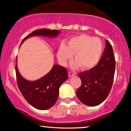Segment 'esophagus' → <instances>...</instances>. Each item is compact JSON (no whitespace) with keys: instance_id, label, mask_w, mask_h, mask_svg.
<instances>
[{"instance_id":"esophagus-1","label":"esophagus","mask_w":131,"mask_h":131,"mask_svg":"<svg viewBox=\"0 0 131 131\" xmlns=\"http://www.w3.org/2000/svg\"><path fill=\"white\" fill-rule=\"evenodd\" d=\"M76 75V72H74V71H70L68 72V75H69V77H73V76L75 75Z\"/></svg>"}]
</instances>
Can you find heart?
I'll use <instances>...</instances> for the list:
<instances>
[{"instance_id":"b5f03b06","label":"heart","mask_w":131,"mask_h":131,"mask_svg":"<svg viewBox=\"0 0 131 131\" xmlns=\"http://www.w3.org/2000/svg\"><path fill=\"white\" fill-rule=\"evenodd\" d=\"M103 51V43L100 38L86 35H80L71 38L65 45L58 49L57 56L63 65L72 58L75 60L72 63L73 68L80 66L82 69H91L98 64Z\"/></svg>"}]
</instances>
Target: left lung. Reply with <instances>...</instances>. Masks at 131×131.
<instances>
[{
  "instance_id": "1",
  "label": "left lung",
  "mask_w": 131,
  "mask_h": 131,
  "mask_svg": "<svg viewBox=\"0 0 131 131\" xmlns=\"http://www.w3.org/2000/svg\"><path fill=\"white\" fill-rule=\"evenodd\" d=\"M115 59L112 46L105 40V47L97 65L88 71L81 72V85L76 94L79 100L90 106L98 105L109 95L114 81Z\"/></svg>"
}]
</instances>
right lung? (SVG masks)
Returning <instances> with one entry per match:
<instances>
[{
    "mask_svg": "<svg viewBox=\"0 0 131 131\" xmlns=\"http://www.w3.org/2000/svg\"><path fill=\"white\" fill-rule=\"evenodd\" d=\"M60 33L57 30H36L26 36L21 45L32 36H41L53 38L57 37ZM15 69L20 91L31 106L40 110L49 109L56 104L59 97L60 86L68 78L67 70L57 64L53 66L49 73L36 81H29L20 75L17 66V58Z\"/></svg>",
    "mask_w": 131,
    "mask_h": 131,
    "instance_id": "add662e5",
    "label": "right lung"
}]
</instances>
